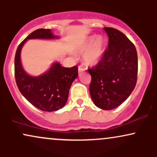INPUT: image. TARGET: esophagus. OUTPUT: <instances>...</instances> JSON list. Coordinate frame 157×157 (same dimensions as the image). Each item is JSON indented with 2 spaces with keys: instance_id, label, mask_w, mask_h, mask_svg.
<instances>
[{
  "instance_id": "1",
  "label": "esophagus",
  "mask_w": 157,
  "mask_h": 157,
  "mask_svg": "<svg viewBox=\"0 0 157 157\" xmlns=\"http://www.w3.org/2000/svg\"><path fill=\"white\" fill-rule=\"evenodd\" d=\"M85 70H86V68H82V66H79V67H78V71H79V73L82 72V71H84Z\"/></svg>"
}]
</instances>
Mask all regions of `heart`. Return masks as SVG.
<instances>
[{
  "instance_id": "heart-1",
  "label": "heart",
  "mask_w": 157,
  "mask_h": 157,
  "mask_svg": "<svg viewBox=\"0 0 157 157\" xmlns=\"http://www.w3.org/2000/svg\"><path fill=\"white\" fill-rule=\"evenodd\" d=\"M105 39L102 36H90L76 48L82 53V60L86 65H95L101 60L105 49Z\"/></svg>"
}]
</instances>
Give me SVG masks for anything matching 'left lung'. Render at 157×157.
I'll return each instance as SVG.
<instances>
[{
	"instance_id": "1",
	"label": "left lung",
	"mask_w": 157,
	"mask_h": 157,
	"mask_svg": "<svg viewBox=\"0 0 157 157\" xmlns=\"http://www.w3.org/2000/svg\"><path fill=\"white\" fill-rule=\"evenodd\" d=\"M109 46L101 60L88 71L91 76L89 91L94 103L111 110L128 98L137 80L138 60L135 46L116 29L105 27Z\"/></svg>"
}]
</instances>
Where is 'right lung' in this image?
Listing matches in <instances>:
<instances>
[{"instance_id": "1", "label": "right lung", "mask_w": 157, "mask_h": 157, "mask_svg": "<svg viewBox=\"0 0 157 157\" xmlns=\"http://www.w3.org/2000/svg\"><path fill=\"white\" fill-rule=\"evenodd\" d=\"M54 39L50 29H39L32 32L20 44L15 57V76L19 91L36 108L44 111H55L62 109L68 100L71 83L78 76V67L61 66L55 63L47 72L38 77L27 75L21 62V51L29 39Z\"/></svg>"}]
</instances>
